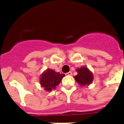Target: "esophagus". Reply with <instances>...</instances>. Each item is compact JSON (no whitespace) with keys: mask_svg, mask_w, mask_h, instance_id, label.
Returning a JSON list of instances; mask_svg holds the SVG:
<instances>
[{"mask_svg":"<svg viewBox=\"0 0 124 124\" xmlns=\"http://www.w3.org/2000/svg\"><path fill=\"white\" fill-rule=\"evenodd\" d=\"M67 76H72V72H68V73H66V74Z\"/></svg>","mask_w":124,"mask_h":124,"instance_id":"1","label":"esophagus"}]
</instances>
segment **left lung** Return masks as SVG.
I'll use <instances>...</instances> for the list:
<instances>
[{"label":"left lung","mask_w":124,"mask_h":124,"mask_svg":"<svg viewBox=\"0 0 124 124\" xmlns=\"http://www.w3.org/2000/svg\"><path fill=\"white\" fill-rule=\"evenodd\" d=\"M78 74L74 76L76 81L81 86H90L93 80V74L90 70L86 66L78 68L76 69Z\"/></svg>","instance_id":"1"}]
</instances>
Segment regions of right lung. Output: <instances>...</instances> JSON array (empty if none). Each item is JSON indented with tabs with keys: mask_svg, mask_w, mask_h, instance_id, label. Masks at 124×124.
<instances>
[{
	"mask_svg": "<svg viewBox=\"0 0 124 124\" xmlns=\"http://www.w3.org/2000/svg\"><path fill=\"white\" fill-rule=\"evenodd\" d=\"M65 76L64 74H60L54 70L47 68L41 74L39 79V82L41 87L46 92H51L58 86Z\"/></svg>",
	"mask_w": 124,
	"mask_h": 124,
	"instance_id": "add662e5",
	"label": "right lung"
}]
</instances>
